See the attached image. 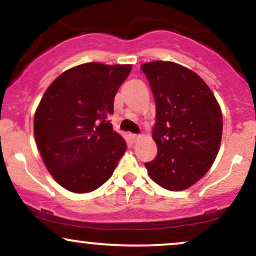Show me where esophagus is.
I'll return each instance as SVG.
<instances>
[{
  "label": "esophagus",
  "mask_w": 256,
  "mask_h": 256,
  "mask_svg": "<svg viewBox=\"0 0 256 256\" xmlns=\"http://www.w3.org/2000/svg\"><path fill=\"white\" fill-rule=\"evenodd\" d=\"M128 137H130V140H131L132 143L137 142V140H140V136H138V134H131L130 136H128Z\"/></svg>",
  "instance_id": "obj_1"
}]
</instances>
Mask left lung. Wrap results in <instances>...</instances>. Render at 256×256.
<instances>
[{"instance_id": "1", "label": "left lung", "mask_w": 256, "mask_h": 256, "mask_svg": "<svg viewBox=\"0 0 256 256\" xmlns=\"http://www.w3.org/2000/svg\"><path fill=\"white\" fill-rule=\"evenodd\" d=\"M156 107L158 155L146 168L155 183L179 192L198 182L218 155L222 116L212 90L192 70L170 61L140 66Z\"/></svg>"}]
</instances>
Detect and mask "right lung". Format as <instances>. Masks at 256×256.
I'll return each mask as SVG.
<instances>
[{
  "label": "right lung",
  "instance_id": "obj_1",
  "mask_svg": "<svg viewBox=\"0 0 256 256\" xmlns=\"http://www.w3.org/2000/svg\"><path fill=\"white\" fill-rule=\"evenodd\" d=\"M131 64H79L44 92L34 120V138L48 171L72 192L96 190L113 174L126 142L110 116Z\"/></svg>",
  "mask_w": 256,
  "mask_h": 256
}]
</instances>
